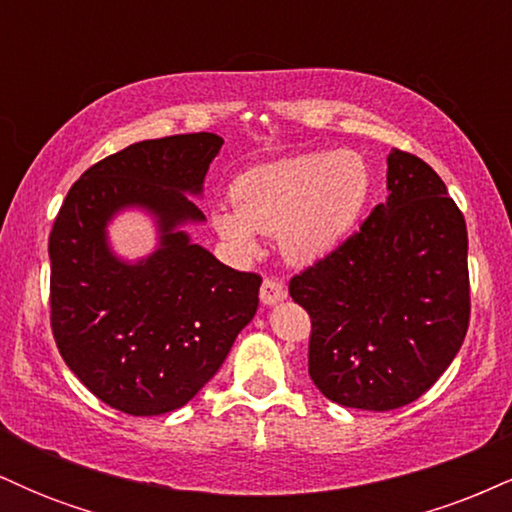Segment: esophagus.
<instances>
[{
	"label": "esophagus",
	"mask_w": 512,
	"mask_h": 512,
	"mask_svg": "<svg viewBox=\"0 0 512 512\" xmlns=\"http://www.w3.org/2000/svg\"><path fill=\"white\" fill-rule=\"evenodd\" d=\"M286 296H289V293H286V286L281 284V281H276V279H264V281H262L260 301H262L264 305H276V303H281Z\"/></svg>",
	"instance_id": "34e87169"
}]
</instances>
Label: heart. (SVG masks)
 <instances>
[{
	"instance_id": "b5f03b06",
	"label": "heart",
	"mask_w": 512,
	"mask_h": 512,
	"mask_svg": "<svg viewBox=\"0 0 512 512\" xmlns=\"http://www.w3.org/2000/svg\"><path fill=\"white\" fill-rule=\"evenodd\" d=\"M373 195V168L356 151H310L250 168L233 185L236 209H216L211 226L228 248L252 257L260 238L279 236L298 267L325 260L361 221Z\"/></svg>"
}]
</instances>
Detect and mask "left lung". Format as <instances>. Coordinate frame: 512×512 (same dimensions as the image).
Masks as SVG:
<instances>
[{
	"label": "left lung",
	"mask_w": 512,
	"mask_h": 512,
	"mask_svg": "<svg viewBox=\"0 0 512 512\" xmlns=\"http://www.w3.org/2000/svg\"><path fill=\"white\" fill-rule=\"evenodd\" d=\"M387 192L356 236L289 284L313 322L315 387L366 411L424 395L469 327L467 226L445 182L421 158L392 149Z\"/></svg>",
	"instance_id": "left-lung-1"
}]
</instances>
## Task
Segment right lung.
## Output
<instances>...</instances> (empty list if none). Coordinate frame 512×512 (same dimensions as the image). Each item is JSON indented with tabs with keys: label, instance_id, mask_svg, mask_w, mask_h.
I'll use <instances>...</instances> for the list:
<instances>
[{
	"label": "right lung",
	"instance_id": "1",
	"mask_svg": "<svg viewBox=\"0 0 512 512\" xmlns=\"http://www.w3.org/2000/svg\"><path fill=\"white\" fill-rule=\"evenodd\" d=\"M219 134L146 139L74 182L50 233V320L69 370L113 409L158 416L185 407L255 317L262 279L192 243L191 197L221 151ZM127 208L155 219L159 243L122 261L107 223Z\"/></svg>",
	"mask_w": 512,
	"mask_h": 512
}]
</instances>
